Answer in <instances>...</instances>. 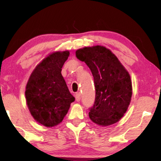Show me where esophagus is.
<instances>
[{
    "mask_svg": "<svg viewBox=\"0 0 161 161\" xmlns=\"http://www.w3.org/2000/svg\"><path fill=\"white\" fill-rule=\"evenodd\" d=\"M75 99L77 102H80L81 99V94L79 92V93H77L75 95Z\"/></svg>",
    "mask_w": 161,
    "mask_h": 161,
    "instance_id": "34e87169",
    "label": "esophagus"
}]
</instances>
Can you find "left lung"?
<instances>
[{
	"label": "left lung",
	"instance_id": "8db88e82",
	"mask_svg": "<svg viewBox=\"0 0 161 161\" xmlns=\"http://www.w3.org/2000/svg\"><path fill=\"white\" fill-rule=\"evenodd\" d=\"M76 56L85 62L94 77L96 97L89 118L101 126L118 122L131 100L132 82L129 72L112 52L102 45L79 49Z\"/></svg>",
	"mask_w": 161,
	"mask_h": 161
}]
</instances>
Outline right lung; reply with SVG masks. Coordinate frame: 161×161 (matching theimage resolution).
Wrapping results in <instances>:
<instances>
[{
  "mask_svg": "<svg viewBox=\"0 0 161 161\" xmlns=\"http://www.w3.org/2000/svg\"><path fill=\"white\" fill-rule=\"evenodd\" d=\"M69 55L68 50L50 54L37 65L27 83L28 109L35 121L46 127L60 124L75 99L61 74Z\"/></svg>",
  "mask_w": 161,
  "mask_h": 161,
  "instance_id": "add662e5",
  "label": "right lung"
}]
</instances>
